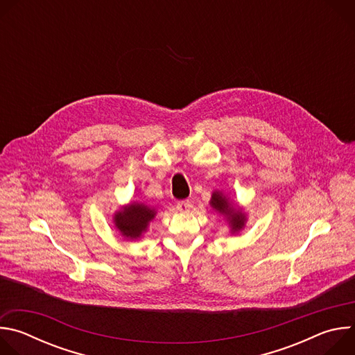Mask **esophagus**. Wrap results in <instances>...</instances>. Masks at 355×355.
<instances>
[{
	"label": "esophagus",
	"instance_id": "esophagus-1",
	"mask_svg": "<svg viewBox=\"0 0 355 355\" xmlns=\"http://www.w3.org/2000/svg\"><path fill=\"white\" fill-rule=\"evenodd\" d=\"M191 207H192V204H191L189 199H184V200H178L177 202V209L180 212H187V211H189Z\"/></svg>",
	"mask_w": 355,
	"mask_h": 355
}]
</instances>
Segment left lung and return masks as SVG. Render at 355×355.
<instances>
[{"mask_svg": "<svg viewBox=\"0 0 355 355\" xmlns=\"http://www.w3.org/2000/svg\"><path fill=\"white\" fill-rule=\"evenodd\" d=\"M211 204H212V207L216 211H219V212H222V214H225L227 216V219H229V222L232 225V230L233 232H237V230H240L244 226V220H245L244 219V214H241L237 209H232L229 207V204H227V199L220 192H215L212 195Z\"/></svg>", "mask_w": 355, "mask_h": 355, "instance_id": "obj_1", "label": "left lung"}]
</instances>
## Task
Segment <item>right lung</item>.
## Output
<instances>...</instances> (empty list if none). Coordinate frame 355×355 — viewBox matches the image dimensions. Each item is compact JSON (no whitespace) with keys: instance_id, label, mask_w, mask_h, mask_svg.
Wrapping results in <instances>:
<instances>
[{"instance_id":"1","label":"right lung","mask_w":355,"mask_h":355,"mask_svg":"<svg viewBox=\"0 0 355 355\" xmlns=\"http://www.w3.org/2000/svg\"><path fill=\"white\" fill-rule=\"evenodd\" d=\"M155 211L143 204H133L115 215V226L128 239H137L155 218Z\"/></svg>"}]
</instances>
